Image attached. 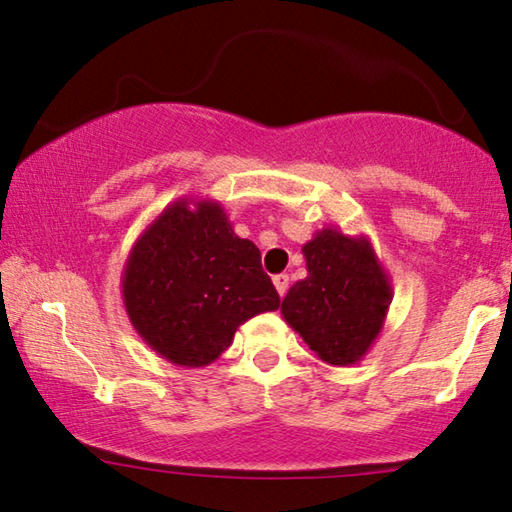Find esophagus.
Segmentation results:
<instances>
[{"instance_id":"obj_1","label":"esophagus","mask_w":512,"mask_h":512,"mask_svg":"<svg viewBox=\"0 0 512 512\" xmlns=\"http://www.w3.org/2000/svg\"><path fill=\"white\" fill-rule=\"evenodd\" d=\"M273 285H275V291H278L280 296H285L287 289H289V275L287 273L273 275Z\"/></svg>"}]
</instances>
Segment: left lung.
Listing matches in <instances>:
<instances>
[{
    "label": "left lung",
    "mask_w": 512,
    "mask_h": 512,
    "mask_svg": "<svg viewBox=\"0 0 512 512\" xmlns=\"http://www.w3.org/2000/svg\"><path fill=\"white\" fill-rule=\"evenodd\" d=\"M307 278L287 291L280 312L332 367L360 362L385 326L392 282L371 241L323 227L303 246Z\"/></svg>",
    "instance_id": "1"
}]
</instances>
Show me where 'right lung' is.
Wrapping results in <instances>:
<instances>
[{
  "instance_id": "obj_1",
  "label": "right lung",
  "mask_w": 512,
  "mask_h": 512,
  "mask_svg": "<svg viewBox=\"0 0 512 512\" xmlns=\"http://www.w3.org/2000/svg\"><path fill=\"white\" fill-rule=\"evenodd\" d=\"M139 337L177 367H207L253 316L280 307L259 248L234 234L221 202L180 198L145 227L123 269Z\"/></svg>"
}]
</instances>
